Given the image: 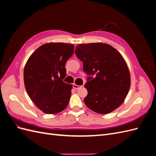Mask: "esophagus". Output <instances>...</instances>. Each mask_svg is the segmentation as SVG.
<instances>
[{"mask_svg": "<svg viewBox=\"0 0 156 156\" xmlns=\"http://www.w3.org/2000/svg\"><path fill=\"white\" fill-rule=\"evenodd\" d=\"M81 87H82V86L77 85V84H73V88H75V89H79V88H81Z\"/></svg>", "mask_w": 156, "mask_h": 156, "instance_id": "obj_1", "label": "esophagus"}]
</instances>
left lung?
Listing matches in <instances>:
<instances>
[{
	"instance_id": "1",
	"label": "left lung",
	"mask_w": 156,
	"mask_h": 156,
	"mask_svg": "<svg viewBox=\"0 0 156 156\" xmlns=\"http://www.w3.org/2000/svg\"><path fill=\"white\" fill-rule=\"evenodd\" d=\"M75 53L83 63L88 78L84 84L88 91L85 105L92 111L105 115L120 107L128 94L131 77L123 56L115 48L104 43L79 44Z\"/></svg>"
}]
</instances>
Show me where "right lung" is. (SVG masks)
I'll return each mask as SVG.
<instances>
[{
    "mask_svg": "<svg viewBox=\"0 0 156 156\" xmlns=\"http://www.w3.org/2000/svg\"><path fill=\"white\" fill-rule=\"evenodd\" d=\"M74 52L73 44L47 43L28 59L24 68V83L30 100L46 114H56L68 106L72 84L64 83L65 65Z\"/></svg>",
    "mask_w": 156,
    "mask_h": 156,
    "instance_id": "1",
    "label": "right lung"
}]
</instances>
